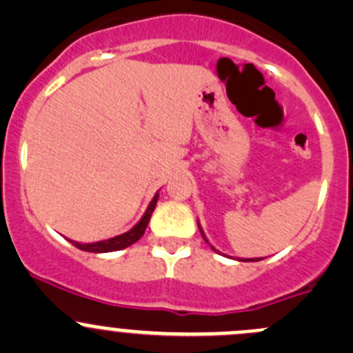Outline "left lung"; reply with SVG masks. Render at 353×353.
<instances>
[{
	"label": "left lung",
	"mask_w": 353,
	"mask_h": 353,
	"mask_svg": "<svg viewBox=\"0 0 353 353\" xmlns=\"http://www.w3.org/2000/svg\"><path fill=\"white\" fill-rule=\"evenodd\" d=\"M198 227H199V223H198ZM199 232H201V236H203V239L206 241V237H205V234H203V230H201V227H199ZM206 243H208V241H206ZM212 249H215V248H212ZM259 259H263V258H259ZM244 261V259H243ZM245 261H258V258L256 259H245Z\"/></svg>",
	"instance_id": "1"
}]
</instances>
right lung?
<instances>
[{"label":"right lung","instance_id":"1","mask_svg":"<svg viewBox=\"0 0 353 353\" xmlns=\"http://www.w3.org/2000/svg\"><path fill=\"white\" fill-rule=\"evenodd\" d=\"M157 199H159V193L155 194L154 199H152V203H150V205H148L147 212H145V215L141 216L140 222H138L137 225H134L133 229L130 230V232L121 234V236L112 237V239L101 241V243H94V244H80V243H73V241H71V243H73V245H77L78 249H81V251H88V252L119 251V249H124V248H128V245L134 244L145 234V229H147L148 222H150L152 213H154V210H155Z\"/></svg>","mask_w":353,"mask_h":353}]
</instances>
